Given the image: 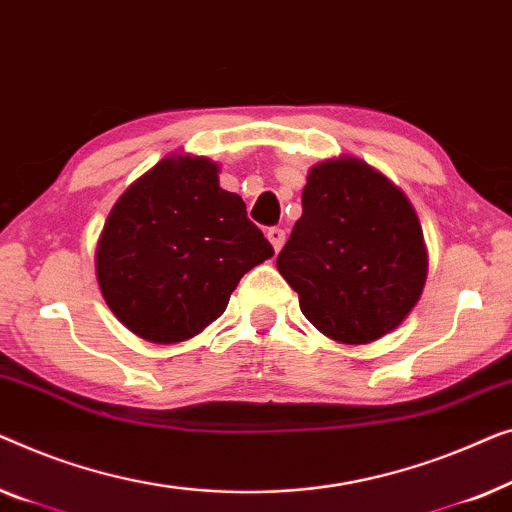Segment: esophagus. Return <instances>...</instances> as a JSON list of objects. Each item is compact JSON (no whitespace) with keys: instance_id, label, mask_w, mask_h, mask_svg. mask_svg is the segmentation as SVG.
<instances>
[{"instance_id":"1","label":"esophagus","mask_w":512,"mask_h":512,"mask_svg":"<svg viewBox=\"0 0 512 512\" xmlns=\"http://www.w3.org/2000/svg\"><path fill=\"white\" fill-rule=\"evenodd\" d=\"M266 239L271 241V246H273V250H278L283 248V243H285V229H280V227H269V232H266Z\"/></svg>"}]
</instances>
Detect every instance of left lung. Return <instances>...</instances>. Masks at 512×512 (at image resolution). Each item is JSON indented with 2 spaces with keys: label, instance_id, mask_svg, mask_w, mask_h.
<instances>
[{
  "label": "left lung",
  "instance_id": "8db88e82",
  "mask_svg": "<svg viewBox=\"0 0 512 512\" xmlns=\"http://www.w3.org/2000/svg\"><path fill=\"white\" fill-rule=\"evenodd\" d=\"M301 208L276 266L306 320L350 345L397 329L427 280L422 227L406 194L366 162L338 157L308 171Z\"/></svg>",
  "mask_w": 512,
  "mask_h": 512
}]
</instances>
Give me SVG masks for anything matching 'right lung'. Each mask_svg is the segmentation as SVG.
Masks as SVG:
<instances>
[{
  "label": "right lung",
  "mask_w": 512,
  "mask_h": 512,
  "mask_svg": "<svg viewBox=\"0 0 512 512\" xmlns=\"http://www.w3.org/2000/svg\"><path fill=\"white\" fill-rule=\"evenodd\" d=\"M218 164L171 155L115 201L97 243V280L122 325L181 343L218 320L243 273L273 255Z\"/></svg>",
  "instance_id": "add662e5"
}]
</instances>
